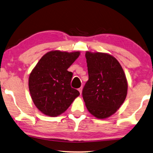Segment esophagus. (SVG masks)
I'll list each match as a JSON object with an SVG mask.
<instances>
[{
  "instance_id": "esophagus-1",
  "label": "esophagus",
  "mask_w": 153,
  "mask_h": 153,
  "mask_svg": "<svg viewBox=\"0 0 153 153\" xmlns=\"http://www.w3.org/2000/svg\"><path fill=\"white\" fill-rule=\"evenodd\" d=\"M78 91L79 93H80V94H82V87H79L78 89Z\"/></svg>"
}]
</instances>
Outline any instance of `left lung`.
I'll return each mask as SVG.
<instances>
[{
	"label": "left lung",
	"mask_w": 153,
	"mask_h": 153,
	"mask_svg": "<svg viewBox=\"0 0 153 153\" xmlns=\"http://www.w3.org/2000/svg\"><path fill=\"white\" fill-rule=\"evenodd\" d=\"M89 79L82 97L89 113L107 119L117 112L126 100L128 80L119 61L109 53L86 51Z\"/></svg>",
	"instance_id": "8db88e82"
}]
</instances>
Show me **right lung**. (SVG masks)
Here are the masks:
<instances>
[{
    "mask_svg": "<svg viewBox=\"0 0 153 153\" xmlns=\"http://www.w3.org/2000/svg\"><path fill=\"white\" fill-rule=\"evenodd\" d=\"M79 55V51H49L32 70L30 93L34 105L44 114L58 117L79 96V91L71 87L73 74L68 68Z\"/></svg>",
    "mask_w": 153,
    "mask_h": 153,
    "instance_id": "right-lung-1",
    "label": "right lung"
}]
</instances>
